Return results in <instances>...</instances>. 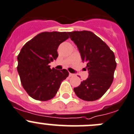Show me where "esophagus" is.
<instances>
[{
  "label": "esophagus",
  "instance_id": "esophagus-1",
  "mask_svg": "<svg viewBox=\"0 0 134 134\" xmlns=\"http://www.w3.org/2000/svg\"><path fill=\"white\" fill-rule=\"evenodd\" d=\"M69 77H73V76H74V74H73V73H69Z\"/></svg>",
  "mask_w": 134,
  "mask_h": 134
}]
</instances>
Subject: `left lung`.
<instances>
[{"mask_svg": "<svg viewBox=\"0 0 134 134\" xmlns=\"http://www.w3.org/2000/svg\"><path fill=\"white\" fill-rule=\"evenodd\" d=\"M77 45L89 76L73 89L76 96L85 101H95L103 96L114 80L116 62L114 52L91 31L67 32Z\"/></svg>", "mask_w": 134, "mask_h": 134, "instance_id": "obj_1", "label": "left lung"}]
</instances>
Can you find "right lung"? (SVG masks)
Masks as SVG:
<instances>
[{
	"label": "right lung",
	"instance_id": "add662e5",
	"mask_svg": "<svg viewBox=\"0 0 134 134\" xmlns=\"http://www.w3.org/2000/svg\"><path fill=\"white\" fill-rule=\"evenodd\" d=\"M69 38L67 32L53 31L37 35L23 47L17 57L20 81L32 98L47 101L55 97L61 81L68 77L66 69H51L59 44Z\"/></svg>",
	"mask_w": 134,
	"mask_h": 134
}]
</instances>
